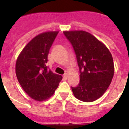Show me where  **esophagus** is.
Masks as SVG:
<instances>
[{
    "mask_svg": "<svg viewBox=\"0 0 129 129\" xmlns=\"http://www.w3.org/2000/svg\"><path fill=\"white\" fill-rule=\"evenodd\" d=\"M63 79H67V74H64L63 75Z\"/></svg>",
    "mask_w": 129,
    "mask_h": 129,
    "instance_id": "obj_1",
    "label": "esophagus"
}]
</instances>
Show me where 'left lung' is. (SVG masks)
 Returning <instances> with one entry per match:
<instances>
[{
	"mask_svg": "<svg viewBox=\"0 0 129 129\" xmlns=\"http://www.w3.org/2000/svg\"><path fill=\"white\" fill-rule=\"evenodd\" d=\"M74 50L80 81L72 88L76 98L92 102L100 98L110 85L114 67L112 56L105 44L85 31H64Z\"/></svg>",
	"mask_w": 129,
	"mask_h": 129,
	"instance_id": "8db88e82",
	"label": "left lung"
}]
</instances>
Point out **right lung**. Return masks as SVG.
Returning a JSON list of instances; mask_svg holds the SVG:
<instances>
[{
  "mask_svg": "<svg viewBox=\"0 0 129 129\" xmlns=\"http://www.w3.org/2000/svg\"><path fill=\"white\" fill-rule=\"evenodd\" d=\"M58 33L48 31L34 37L16 62V76L20 85L29 97L37 101L50 98L62 79L46 65L49 51Z\"/></svg>",
  "mask_w": 129,
  "mask_h": 129,
  "instance_id": "right-lung-1",
  "label": "right lung"
}]
</instances>
